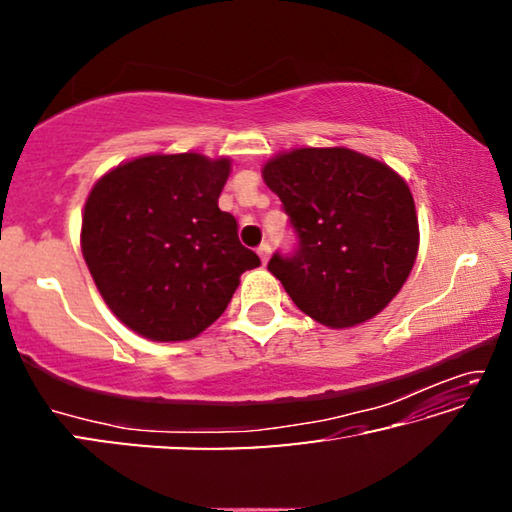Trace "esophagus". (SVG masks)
Masks as SVG:
<instances>
[{
	"label": "esophagus",
	"instance_id": "34e87169",
	"mask_svg": "<svg viewBox=\"0 0 512 512\" xmlns=\"http://www.w3.org/2000/svg\"><path fill=\"white\" fill-rule=\"evenodd\" d=\"M257 255H259V259H262V264H266L268 257H271V244H266L264 241V244L257 248Z\"/></svg>",
	"mask_w": 512,
	"mask_h": 512
}]
</instances>
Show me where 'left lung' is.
<instances>
[{
    "label": "left lung",
    "instance_id": "left-lung-1",
    "mask_svg": "<svg viewBox=\"0 0 512 512\" xmlns=\"http://www.w3.org/2000/svg\"><path fill=\"white\" fill-rule=\"evenodd\" d=\"M298 237L268 262L300 311L332 329L377 316L409 277L420 232L404 178L343 146L293 149L262 169Z\"/></svg>",
    "mask_w": 512,
    "mask_h": 512
}]
</instances>
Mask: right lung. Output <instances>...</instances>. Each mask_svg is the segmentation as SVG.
<instances>
[{
    "label": "right lung",
    "instance_id": "add662e5",
    "mask_svg": "<svg viewBox=\"0 0 512 512\" xmlns=\"http://www.w3.org/2000/svg\"><path fill=\"white\" fill-rule=\"evenodd\" d=\"M230 160L144 155L97 180L85 201L81 248L121 323L151 341L194 339L219 318L259 257L237 219L219 210Z\"/></svg>",
    "mask_w": 512,
    "mask_h": 512
}]
</instances>
